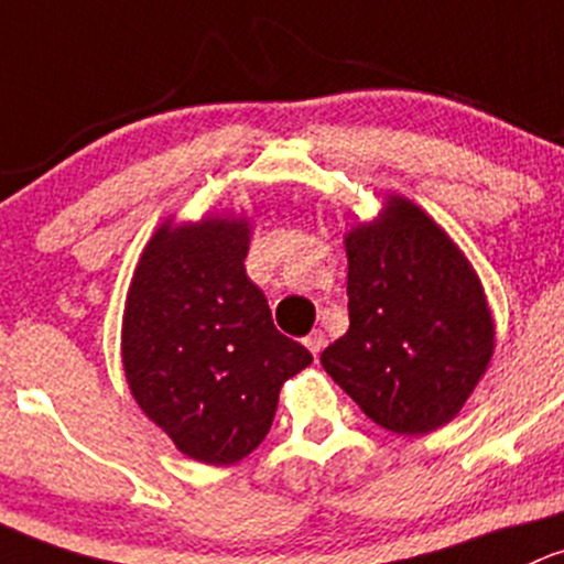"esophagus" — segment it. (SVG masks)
Returning a JSON list of instances; mask_svg holds the SVG:
<instances>
[{"label": "esophagus", "instance_id": "obj_1", "mask_svg": "<svg viewBox=\"0 0 564 564\" xmlns=\"http://www.w3.org/2000/svg\"><path fill=\"white\" fill-rule=\"evenodd\" d=\"M304 345L306 347H310V352H312V356H321V350H323V347H325V334H323V330H312V334L310 336H306V339H304Z\"/></svg>", "mask_w": 564, "mask_h": 564}]
</instances>
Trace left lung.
I'll list each match as a JSON object with an SVG mask.
<instances>
[{
  "mask_svg": "<svg viewBox=\"0 0 564 564\" xmlns=\"http://www.w3.org/2000/svg\"><path fill=\"white\" fill-rule=\"evenodd\" d=\"M350 328L323 369L377 426L429 434L462 412L495 356V317L458 243L404 195L345 234Z\"/></svg>",
  "mask_w": 564,
  "mask_h": 564,
  "instance_id": "left-lung-1",
  "label": "left lung"
}]
</instances>
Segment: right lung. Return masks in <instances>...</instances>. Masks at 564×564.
Returning a JSON list of instances; mask_svg holds the SVG:
<instances>
[{
  "instance_id": "right-lung-1",
  "label": "right lung",
  "mask_w": 564,
  "mask_h": 564,
  "mask_svg": "<svg viewBox=\"0 0 564 564\" xmlns=\"http://www.w3.org/2000/svg\"><path fill=\"white\" fill-rule=\"evenodd\" d=\"M252 223L167 217L143 247L121 317V364L132 399L184 456L236 464L269 434L284 380L310 350L274 328L247 276Z\"/></svg>"
}]
</instances>
